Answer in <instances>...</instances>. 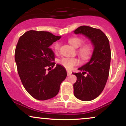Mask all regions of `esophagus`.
Returning a JSON list of instances; mask_svg holds the SVG:
<instances>
[{"instance_id": "34e87169", "label": "esophagus", "mask_w": 126, "mask_h": 126, "mask_svg": "<svg viewBox=\"0 0 126 126\" xmlns=\"http://www.w3.org/2000/svg\"><path fill=\"white\" fill-rule=\"evenodd\" d=\"M67 76H70V75L72 74V72L67 70Z\"/></svg>"}]
</instances>
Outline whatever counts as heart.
<instances>
[{"mask_svg":"<svg viewBox=\"0 0 126 126\" xmlns=\"http://www.w3.org/2000/svg\"><path fill=\"white\" fill-rule=\"evenodd\" d=\"M69 43L75 48H78L83 43V40L79 37H73L69 40ZM54 50L58 51L60 49V45L59 43H56L54 47ZM93 48L92 45L90 44H85L82 45L81 47L78 49V53L80 57L84 60H87L92 56ZM80 61L77 58H69L65 57L59 60V63L66 68L67 70H71L74 66H77L79 64Z\"/></svg>","mask_w":126,"mask_h":126,"instance_id":"heart-1","label":"heart"}]
</instances>
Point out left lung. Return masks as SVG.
I'll use <instances>...</instances> for the list:
<instances>
[{
    "mask_svg": "<svg viewBox=\"0 0 126 126\" xmlns=\"http://www.w3.org/2000/svg\"><path fill=\"white\" fill-rule=\"evenodd\" d=\"M74 32L86 36L94 47L89 62L78 69L80 72L73 73L77 77L73 84L74 95L83 101L93 100L104 90L109 75L111 58L109 40L101 30L88 26H80Z\"/></svg>",
    "mask_w": 126,
    "mask_h": 126,
    "instance_id": "8db88e82",
    "label": "left lung"
}]
</instances>
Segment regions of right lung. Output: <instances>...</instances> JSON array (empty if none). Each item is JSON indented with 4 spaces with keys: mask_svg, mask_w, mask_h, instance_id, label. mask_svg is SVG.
Listing matches in <instances>:
<instances>
[{
    "mask_svg": "<svg viewBox=\"0 0 126 126\" xmlns=\"http://www.w3.org/2000/svg\"><path fill=\"white\" fill-rule=\"evenodd\" d=\"M60 38L50 32L30 30L17 43L15 60L19 76L26 91L36 99L54 97L67 76L66 69L60 64L46 71L56 64L54 53L50 46Z\"/></svg>",
    "mask_w": 126,
    "mask_h": 126,
    "instance_id": "add662e5",
    "label": "right lung"
}]
</instances>
